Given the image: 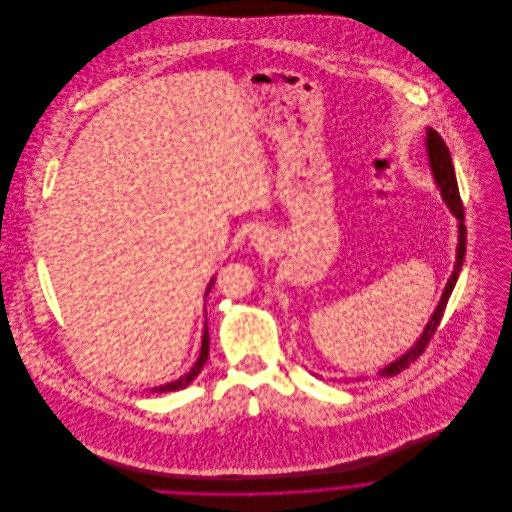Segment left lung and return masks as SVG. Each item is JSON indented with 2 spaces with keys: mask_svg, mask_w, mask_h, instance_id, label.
Returning <instances> with one entry per match:
<instances>
[{
  "mask_svg": "<svg viewBox=\"0 0 512 512\" xmlns=\"http://www.w3.org/2000/svg\"><path fill=\"white\" fill-rule=\"evenodd\" d=\"M426 146H428V157H430V163H432V171H434V177L438 181L439 189H441V195L445 199V203L449 205V209L453 211V215L459 219V246H457V258H455V268H453V274L445 286V292L441 295V301H439L438 309L436 313L432 315L426 331L422 333V337L418 339V343L402 357L398 359L396 363L386 366L380 370L382 376H394L398 372H402L404 368L412 365L430 345L432 337L436 335L438 331L439 321L443 317V311H445V305H447V299L453 292L455 284H457V278H459V272H461V266H463V260H465V234H467V228L463 224V203H461V197H459V187H457V179H455V171H453V163H451V155H449V149L445 146V142L441 140L436 130H428V140H426Z\"/></svg>",
  "mask_w": 512,
  "mask_h": 512,
  "instance_id": "obj_1",
  "label": "left lung"
}]
</instances>
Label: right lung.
I'll list each match as a JSON object with an SVG mask.
<instances>
[{
	"label": "right lung",
	"instance_id": "add662e5",
	"mask_svg": "<svg viewBox=\"0 0 512 512\" xmlns=\"http://www.w3.org/2000/svg\"><path fill=\"white\" fill-rule=\"evenodd\" d=\"M215 282V278L211 280V284ZM211 292V288L207 290V293ZM207 359H209V329H207V323H205V333H203V345H201V355H199V361L195 363V366L187 372V374H183L179 380H175V382H169V384H165V386H157V388H151V392H173V390H183V388H187L193 380H195V376L201 372V368L203 365L207 363Z\"/></svg>",
	"mask_w": 512,
	"mask_h": 512
}]
</instances>
